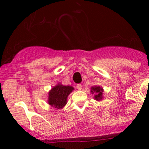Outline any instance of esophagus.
Instances as JSON below:
<instances>
[{
	"label": "esophagus",
	"instance_id": "1",
	"mask_svg": "<svg viewBox=\"0 0 149 149\" xmlns=\"http://www.w3.org/2000/svg\"><path fill=\"white\" fill-rule=\"evenodd\" d=\"M76 87H77V88L79 90H81L82 89V85L81 84H77V86H76Z\"/></svg>",
	"mask_w": 149,
	"mask_h": 149
}]
</instances>
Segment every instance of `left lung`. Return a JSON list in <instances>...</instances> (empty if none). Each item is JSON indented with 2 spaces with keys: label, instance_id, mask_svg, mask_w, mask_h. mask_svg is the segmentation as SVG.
<instances>
[{
  "label": "left lung",
  "instance_id": "obj_1",
  "mask_svg": "<svg viewBox=\"0 0 149 149\" xmlns=\"http://www.w3.org/2000/svg\"><path fill=\"white\" fill-rule=\"evenodd\" d=\"M103 88L100 86H94L91 88V93L94 94V99L97 101H102L103 100Z\"/></svg>",
  "mask_w": 149,
  "mask_h": 149
}]
</instances>
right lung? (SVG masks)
Here are the masks:
<instances>
[{"instance_id":"right-lung-1","label":"right lung","mask_w":149,"mask_h":149,"mask_svg":"<svg viewBox=\"0 0 149 149\" xmlns=\"http://www.w3.org/2000/svg\"><path fill=\"white\" fill-rule=\"evenodd\" d=\"M73 90L74 88L71 86H64L58 83L48 92L47 103L52 107L62 109L67 104L68 97Z\"/></svg>"}]
</instances>
